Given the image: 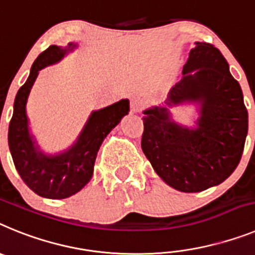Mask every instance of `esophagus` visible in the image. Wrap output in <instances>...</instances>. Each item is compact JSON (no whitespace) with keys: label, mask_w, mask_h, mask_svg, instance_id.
<instances>
[{"label":"esophagus","mask_w":255,"mask_h":255,"mask_svg":"<svg viewBox=\"0 0 255 255\" xmlns=\"http://www.w3.org/2000/svg\"><path fill=\"white\" fill-rule=\"evenodd\" d=\"M143 108V101L138 97H133L132 100H130V112L132 113H138L141 112Z\"/></svg>","instance_id":"1"}]
</instances>
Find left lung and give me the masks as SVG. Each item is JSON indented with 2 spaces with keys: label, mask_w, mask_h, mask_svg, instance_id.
Returning a JSON list of instances; mask_svg holds the SVG:
<instances>
[{
  "label": "left lung",
  "mask_w": 255,
  "mask_h": 255,
  "mask_svg": "<svg viewBox=\"0 0 255 255\" xmlns=\"http://www.w3.org/2000/svg\"><path fill=\"white\" fill-rule=\"evenodd\" d=\"M182 74L163 105L143 112L141 147L167 185L200 192L222 183L238 167L248 133V110L229 63L213 45L195 42ZM183 102L201 105L195 128L170 118L169 109Z\"/></svg>",
  "instance_id": "8db88e82"
}]
</instances>
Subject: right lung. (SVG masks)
Masks as SVG:
<instances>
[{
	"label": "right lung",
	"instance_id": "right-lung-1",
	"mask_svg": "<svg viewBox=\"0 0 255 255\" xmlns=\"http://www.w3.org/2000/svg\"><path fill=\"white\" fill-rule=\"evenodd\" d=\"M75 47V43L66 47L52 45L38 55L30 68L29 77L17 91L8 126V147L17 173L25 185L42 198L65 199L81 191L94 174L95 160L104 138L129 112L127 99L92 112L77 141L66 151L46 155L39 150L29 133L26 100L39 70L59 63Z\"/></svg>",
	"mask_w": 255,
	"mask_h": 255
}]
</instances>
